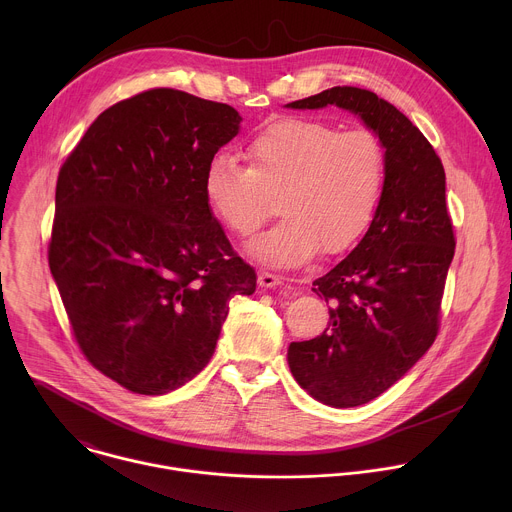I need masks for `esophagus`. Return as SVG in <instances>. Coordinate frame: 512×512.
<instances>
[{"label":"esophagus","mask_w":512,"mask_h":512,"mask_svg":"<svg viewBox=\"0 0 512 512\" xmlns=\"http://www.w3.org/2000/svg\"><path fill=\"white\" fill-rule=\"evenodd\" d=\"M258 284H260V288L272 290V288L282 286V284H284V278H282V276H276V274H270V272H260Z\"/></svg>","instance_id":"esophagus-1"}]
</instances>
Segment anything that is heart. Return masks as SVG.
<instances>
[{
	"label": "heart",
	"mask_w": 512,
	"mask_h": 512,
	"mask_svg": "<svg viewBox=\"0 0 512 512\" xmlns=\"http://www.w3.org/2000/svg\"><path fill=\"white\" fill-rule=\"evenodd\" d=\"M248 167L215 155L203 173L211 213L234 236L254 234L274 211L284 217L250 242L252 258L295 268L349 250L376 215L386 183V151L365 130L313 118H282L246 144Z\"/></svg>",
	"instance_id": "1"
}]
</instances>
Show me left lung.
Instances as JSON below:
<instances>
[{
	"instance_id": "1",
	"label": "left lung",
	"mask_w": 512,
	"mask_h": 512,
	"mask_svg": "<svg viewBox=\"0 0 512 512\" xmlns=\"http://www.w3.org/2000/svg\"><path fill=\"white\" fill-rule=\"evenodd\" d=\"M286 106L349 110L386 151V183L365 236L313 282L331 305L327 329L288 349L293 378L309 396L353 408L398 382L436 341L455 252L445 171L424 134L370 90L333 86Z\"/></svg>"
}]
</instances>
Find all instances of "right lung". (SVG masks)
Here are the masks:
<instances>
[{"mask_svg":"<svg viewBox=\"0 0 512 512\" xmlns=\"http://www.w3.org/2000/svg\"><path fill=\"white\" fill-rule=\"evenodd\" d=\"M240 114L173 88L104 110L59 171L49 266L84 357L136 394L211 361L256 272L213 217L203 173Z\"/></svg>","mask_w":512,"mask_h":512,"instance_id":"add662e5","label":"right lung"}]
</instances>
